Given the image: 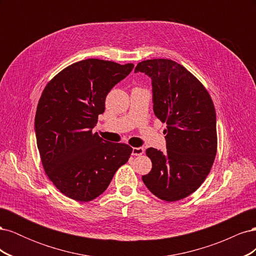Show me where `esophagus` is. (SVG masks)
<instances>
[{"mask_svg": "<svg viewBox=\"0 0 256 256\" xmlns=\"http://www.w3.org/2000/svg\"><path fill=\"white\" fill-rule=\"evenodd\" d=\"M145 152L143 147H132V154L134 156H141Z\"/></svg>", "mask_w": 256, "mask_h": 256, "instance_id": "34e87169", "label": "esophagus"}]
</instances>
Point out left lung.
Segmentation results:
<instances>
[{"label":"left lung","instance_id":"left-lung-1","mask_svg":"<svg viewBox=\"0 0 256 256\" xmlns=\"http://www.w3.org/2000/svg\"><path fill=\"white\" fill-rule=\"evenodd\" d=\"M134 72H144L152 79L154 115L168 125L164 131L166 150H146L152 168L142 180L161 200H182L203 184L216 157L212 100L202 83L174 60H143Z\"/></svg>","mask_w":256,"mask_h":256}]
</instances>
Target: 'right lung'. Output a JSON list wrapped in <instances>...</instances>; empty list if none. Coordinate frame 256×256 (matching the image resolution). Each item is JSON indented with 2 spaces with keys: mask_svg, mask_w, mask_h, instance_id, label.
<instances>
[{
  "mask_svg": "<svg viewBox=\"0 0 256 256\" xmlns=\"http://www.w3.org/2000/svg\"><path fill=\"white\" fill-rule=\"evenodd\" d=\"M134 64L88 58L58 74L44 88L35 115V134L46 174L80 202L99 196L132 148L104 141L92 130L104 112L106 97Z\"/></svg>",
  "mask_w": 256,
  "mask_h": 256,
  "instance_id": "right-lung-1",
  "label": "right lung"
}]
</instances>
